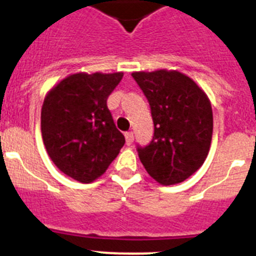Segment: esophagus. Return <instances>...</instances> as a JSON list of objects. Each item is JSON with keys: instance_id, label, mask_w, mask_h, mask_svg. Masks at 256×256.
<instances>
[{"instance_id": "1", "label": "esophagus", "mask_w": 256, "mask_h": 256, "mask_svg": "<svg viewBox=\"0 0 256 256\" xmlns=\"http://www.w3.org/2000/svg\"><path fill=\"white\" fill-rule=\"evenodd\" d=\"M133 141H134V136H133V133L132 132L126 133V144H128V146H130V144H133Z\"/></svg>"}]
</instances>
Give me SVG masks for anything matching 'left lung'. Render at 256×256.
Wrapping results in <instances>:
<instances>
[{
	"mask_svg": "<svg viewBox=\"0 0 256 256\" xmlns=\"http://www.w3.org/2000/svg\"><path fill=\"white\" fill-rule=\"evenodd\" d=\"M132 76L150 104L152 141L138 156L151 177L164 186L195 173L209 154L212 110L205 92L177 70L134 72Z\"/></svg>",
	"mask_w": 256,
	"mask_h": 256,
	"instance_id": "obj_1",
	"label": "left lung"
}]
</instances>
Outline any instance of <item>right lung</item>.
Returning <instances> with one entry per match:
<instances>
[{"mask_svg": "<svg viewBox=\"0 0 256 256\" xmlns=\"http://www.w3.org/2000/svg\"><path fill=\"white\" fill-rule=\"evenodd\" d=\"M123 73H76L50 90L40 130L54 164L82 183L102 176L126 144L106 101Z\"/></svg>", "mask_w": 256, "mask_h": 256, "instance_id": "add662e5", "label": "right lung"}]
</instances>
